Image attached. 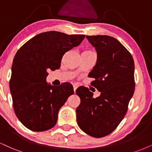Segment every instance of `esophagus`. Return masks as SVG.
Segmentation results:
<instances>
[{
  "label": "esophagus",
  "instance_id": "obj_1",
  "mask_svg": "<svg viewBox=\"0 0 152 152\" xmlns=\"http://www.w3.org/2000/svg\"><path fill=\"white\" fill-rule=\"evenodd\" d=\"M77 87H78V86L77 85H73V89H74V92L75 93V91H76V89H77Z\"/></svg>",
  "mask_w": 152,
  "mask_h": 152
}]
</instances>
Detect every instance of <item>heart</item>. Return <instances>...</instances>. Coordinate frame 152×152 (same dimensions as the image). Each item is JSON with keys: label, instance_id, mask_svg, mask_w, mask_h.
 Segmentation results:
<instances>
[{"label": "heart", "instance_id": "obj_1", "mask_svg": "<svg viewBox=\"0 0 152 152\" xmlns=\"http://www.w3.org/2000/svg\"><path fill=\"white\" fill-rule=\"evenodd\" d=\"M86 52H91L90 50H86Z\"/></svg>", "mask_w": 152, "mask_h": 152}]
</instances>
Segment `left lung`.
Segmentation results:
<instances>
[{"label": "left lung", "instance_id": "left-lung-1", "mask_svg": "<svg viewBox=\"0 0 152 152\" xmlns=\"http://www.w3.org/2000/svg\"><path fill=\"white\" fill-rule=\"evenodd\" d=\"M97 53L95 66L89 73L91 85L100 91L93 98L89 89L81 87L76 94L80 104L76 109L80 129L94 137L112 132L123 119L134 91L132 56L121 43L106 35L86 36Z\"/></svg>", "mask_w": 152, "mask_h": 152}]
</instances>
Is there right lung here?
I'll return each instance as SVG.
<instances>
[{
    "mask_svg": "<svg viewBox=\"0 0 152 152\" xmlns=\"http://www.w3.org/2000/svg\"><path fill=\"white\" fill-rule=\"evenodd\" d=\"M85 37L46 31L34 37L18 50L10 89L15 115L27 128L42 132L56 124L60 108L74 91L68 82L60 86L48 84V71L59 69L65 53L79 46Z\"/></svg>",
    "mask_w": 152,
    "mask_h": 152,
    "instance_id": "obj_1",
    "label": "right lung"
}]
</instances>
